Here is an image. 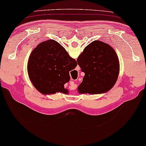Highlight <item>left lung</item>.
I'll return each instance as SVG.
<instances>
[{
  "mask_svg": "<svg viewBox=\"0 0 146 146\" xmlns=\"http://www.w3.org/2000/svg\"><path fill=\"white\" fill-rule=\"evenodd\" d=\"M77 62L85 73L78 87L79 94H103L115 86L120 64L117 52L111 45L96 40L84 48Z\"/></svg>",
  "mask_w": 146,
  "mask_h": 146,
  "instance_id": "obj_1",
  "label": "left lung"
}]
</instances>
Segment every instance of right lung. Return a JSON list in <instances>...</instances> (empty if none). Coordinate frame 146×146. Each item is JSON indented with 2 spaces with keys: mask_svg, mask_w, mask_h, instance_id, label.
Wrapping results in <instances>:
<instances>
[{
  "mask_svg": "<svg viewBox=\"0 0 146 146\" xmlns=\"http://www.w3.org/2000/svg\"><path fill=\"white\" fill-rule=\"evenodd\" d=\"M78 63L65 48L53 39L39 43L31 52L27 73L33 86L43 94H68L64 85L69 82V72Z\"/></svg>",
  "mask_w": 146,
  "mask_h": 146,
  "instance_id": "1",
  "label": "right lung"
}]
</instances>
